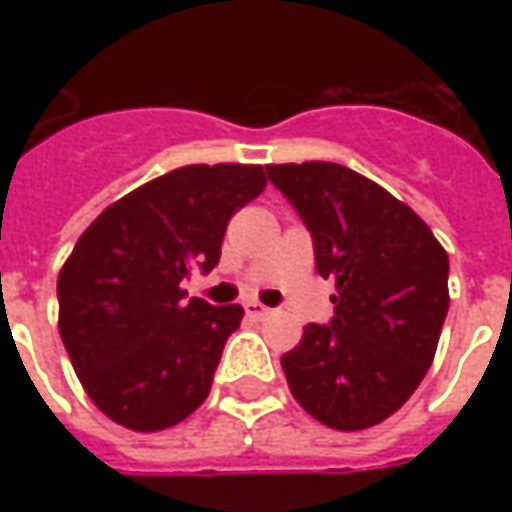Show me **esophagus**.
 <instances>
[{
  "label": "esophagus",
  "instance_id": "1",
  "mask_svg": "<svg viewBox=\"0 0 512 512\" xmlns=\"http://www.w3.org/2000/svg\"><path fill=\"white\" fill-rule=\"evenodd\" d=\"M244 310L249 318H255V321H263V318H268L271 315V310H268L266 304H260V301H246Z\"/></svg>",
  "mask_w": 512,
  "mask_h": 512
}]
</instances>
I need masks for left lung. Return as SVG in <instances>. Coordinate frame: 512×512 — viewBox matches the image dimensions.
<instances>
[{
  "label": "left lung",
  "mask_w": 512,
  "mask_h": 512,
  "mask_svg": "<svg viewBox=\"0 0 512 512\" xmlns=\"http://www.w3.org/2000/svg\"><path fill=\"white\" fill-rule=\"evenodd\" d=\"M337 285L332 323L304 326L282 370L304 411L334 430L373 428L414 395L450 310V260L430 227L378 183L332 161L268 164Z\"/></svg>",
  "instance_id": "1"
}]
</instances>
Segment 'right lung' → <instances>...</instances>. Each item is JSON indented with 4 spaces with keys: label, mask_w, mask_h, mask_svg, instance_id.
Returning a JSON list of instances; mask_svg holds the SVG:
<instances>
[{
    "label": "right lung",
    "mask_w": 512,
    "mask_h": 512,
    "mask_svg": "<svg viewBox=\"0 0 512 512\" xmlns=\"http://www.w3.org/2000/svg\"><path fill=\"white\" fill-rule=\"evenodd\" d=\"M263 189L255 164L172 169L109 205L76 241L57 279L60 337L117 425L172 428L208 397L244 310L186 299L180 282L216 268L230 216Z\"/></svg>",
    "instance_id": "right-lung-1"
}]
</instances>
